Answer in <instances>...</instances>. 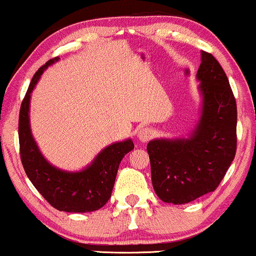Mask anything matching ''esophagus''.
<instances>
[{"instance_id": "esophagus-1", "label": "esophagus", "mask_w": 256, "mask_h": 256, "mask_svg": "<svg viewBox=\"0 0 256 256\" xmlns=\"http://www.w3.org/2000/svg\"><path fill=\"white\" fill-rule=\"evenodd\" d=\"M152 137H154V131H152L150 128H143L138 131V140H140V142H148V140H150Z\"/></svg>"}]
</instances>
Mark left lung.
<instances>
[{
  "label": "left lung",
  "instance_id": "obj_1",
  "mask_svg": "<svg viewBox=\"0 0 256 256\" xmlns=\"http://www.w3.org/2000/svg\"><path fill=\"white\" fill-rule=\"evenodd\" d=\"M196 77L202 112L189 138L154 140L146 146L152 188L164 202L184 204L218 188L237 149V106L224 70L201 52Z\"/></svg>",
  "mask_w": 256,
  "mask_h": 256
}]
</instances>
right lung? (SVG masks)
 <instances>
[{"label":"right lung","instance_id":"obj_1","mask_svg":"<svg viewBox=\"0 0 256 256\" xmlns=\"http://www.w3.org/2000/svg\"><path fill=\"white\" fill-rule=\"evenodd\" d=\"M58 60V58H50L38 68L22 102L19 114L20 158L26 176L52 207L61 212H94L104 207L110 198L120 162L134 146L131 140L108 146L91 165L80 172L62 171L44 158L31 134L30 98L44 70Z\"/></svg>","mask_w":256,"mask_h":256}]
</instances>
